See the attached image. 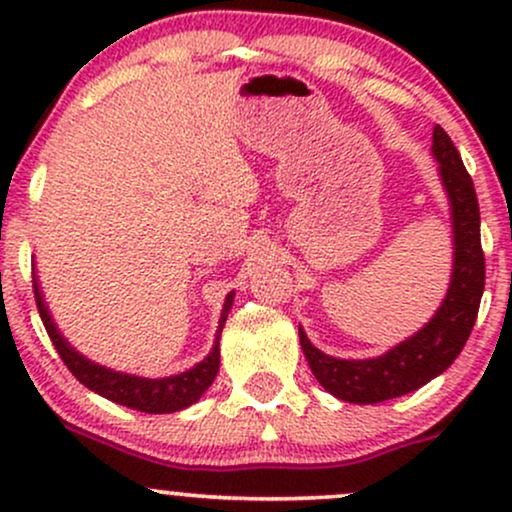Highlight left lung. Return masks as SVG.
Listing matches in <instances>:
<instances>
[{"label": "left lung", "mask_w": 512, "mask_h": 512, "mask_svg": "<svg viewBox=\"0 0 512 512\" xmlns=\"http://www.w3.org/2000/svg\"><path fill=\"white\" fill-rule=\"evenodd\" d=\"M431 149L440 163V180L450 199L452 233H455L450 289L433 320L407 342L366 361H344V358L322 354L305 337L303 327H298L303 354L308 358L317 383L344 402L378 404L419 390L428 380L448 370L450 363L460 356L477 320L486 279L477 192L464 168L460 151L440 125L433 129Z\"/></svg>", "instance_id": "obj_1"}]
</instances>
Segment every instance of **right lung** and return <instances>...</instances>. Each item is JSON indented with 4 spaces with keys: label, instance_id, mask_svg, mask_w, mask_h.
Here are the masks:
<instances>
[{
    "label": "right lung",
    "instance_id": "right-lung-1",
    "mask_svg": "<svg viewBox=\"0 0 512 512\" xmlns=\"http://www.w3.org/2000/svg\"><path fill=\"white\" fill-rule=\"evenodd\" d=\"M33 293H35V305H38L40 320H43L45 330H48L52 344H55L57 354L64 361V366L69 368V373L79 380L81 385H86L88 390L98 392V395L110 399V402L122 404V407L146 411V414H173L190 404H195L199 397L207 392V387L214 383L216 373H219V339L221 330L226 325L228 310L233 305V293H228L226 303H223L221 320H219V332H216V342L211 346L209 356L204 361H199L195 368L185 370V373L170 375V378H139V375H127L117 373L98 363L88 361L86 356H81L79 351L69 346L67 339L62 337L60 330L55 327L52 317L48 313V305L43 303V293L38 289V281L33 276Z\"/></svg>",
    "mask_w": 512,
    "mask_h": 512
}]
</instances>
